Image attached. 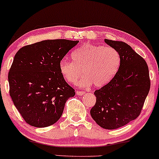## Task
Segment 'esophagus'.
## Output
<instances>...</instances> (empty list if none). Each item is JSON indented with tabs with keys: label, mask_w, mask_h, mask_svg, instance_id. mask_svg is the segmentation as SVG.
<instances>
[{
	"label": "esophagus",
	"mask_w": 159,
	"mask_h": 159,
	"mask_svg": "<svg viewBox=\"0 0 159 159\" xmlns=\"http://www.w3.org/2000/svg\"><path fill=\"white\" fill-rule=\"evenodd\" d=\"M76 93H77V95H82L84 94V92H83V91H76Z\"/></svg>",
	"instance_id": "1"
}]
</instances>
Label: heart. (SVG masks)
Segmentation results:
<instances>
[{"label":"heart","instance_id":"b5f03b06","mask_svg":"<svg viewBox=\"0 0 159 159\" xmlns=\"http://www.w3.org/2000/svg\"><path fill=\"white\" fill-rule=\"evenodd\" d=\"M71 56L73 61L66 58L60 61L59 71L71 84L76 83L83 73L84 77L79 82L83 88L92 84L96 88L106 85L116 75L121 64L119 52L103 45L84 44L75 50Z\"/></svg>","mask_w":159,"mask_h":159}]
</instances>
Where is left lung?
<instances>
[{"label":"left lung","instance_id":"left-lung-1","mask_svg":"<svg viewBox=\"0 0 159 159\" xmlns=\"http://www.w3.org/2000/svg\"><path fill=\"white\" fill-rule=\"evenodd\" d=\"M104 41L119 52L121 64L111 81L95 91L96 103L90 115L100 127L114 129L140 115L151 83L146 62L131 46L121 41Z\"/></svg>","mask_w":159,"mask_h":159}]
</instances>
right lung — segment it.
<instances>
[{"label": "right lung", "instance_id": "obj_1", "mask_svg": "<svg viewBox=\"0 0 159 159\" xmlns=\"http://www.w3.org/2000/svg\"><path fill=\"white\" fill-rule=\"evenodd\" d=\"M79 41L46 40L17 51L8 73L10 96L21 116L35 127H46L61 116L75 96L59 71L60 61Z\"/></svg>", "mask_w": 159, "mask_h": 159}]
</instances>
